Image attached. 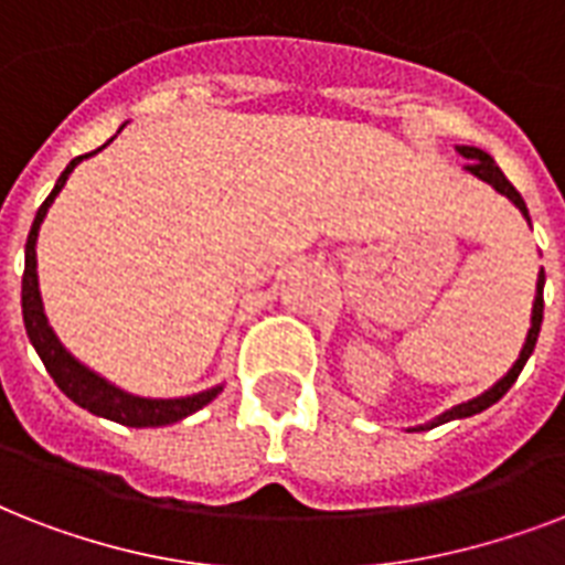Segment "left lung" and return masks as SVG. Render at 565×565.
I'll return each instance as SVG.
<instances>
[{"label":"left lung","mask_w":565,"mask_h":565,"mask_svg":"<svg viewBox=\"0 0 565 565\" xmlns=\"http://www.w3.org/2000/svg\"><path fill=\"white\" fill-rule=\"evenodd\" d=\"M457 152L463 154L466 158V172H472L475 179L487 181L495 193L508 195L510 202L516 204L519 211H522V216L527 220V225H531V216H527V204L525 199L519 195V190L510 184L508 179H504V172L495 167V161H492L490 154L483 152V149H478V146H457ZM543 287H545V273L540 269V278H536V296H534V310H531V328H527V337H525V345H522V352H519V361L513 363L508 370V375L499 377L495 384L490 386V390H483L481 395H475V398H469V402H460L455 404V407H448V411H443L439 416H434L430 422H425V425H413V428L407 430H428V428H437V425H446V422L451 419H466V416H475V413L487 411V407H492V404L499 402L501 395L508 393L510 386L516 384L519 372L525 370L527 358L534 354V345H536V337H540V326H543Z\"/></svg>","instance_id":"left-lung-1"}]
</instances>
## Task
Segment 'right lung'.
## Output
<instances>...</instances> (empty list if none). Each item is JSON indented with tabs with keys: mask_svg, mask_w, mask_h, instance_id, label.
Masks as SVG:
<instances>
[{
	"mask_svg": "<svg viewBox=\"0 0 565 565\" xmlns=\"http://www.w3.org/2000/svg\"><path fill=\"white\" fill-rule=\"evenodd\" d=\"M122 131V126H119ZM114 140V137H110ZM108 140V143H110ZM105 143V146H108ZM102 146V149H105ZM99 152V149H96ZM90 152V154H96ZM90 154H78L73 161L66 163V170L61 172V179L55 181V190L46 195V202L38 207V216L31 222L29 239H25V273H22V322H25V334H29L34 352L40 354V361L46 366V372L52 375L61 393L66 398H73L78 407L90 411L93 416H102V419L119 422V425H128V428H161V425H172V422H181L193 416L195 411H202L204 404H211L216 395L222 393V384L211 386V390H202V393L181 395V398H146V395H135L119 390L117 384H110L99 372L87 370L78 358L66 352L64 343L57 340V334L52 331L46 319V310H43V299H40V284H38V234L40 225L46 220L49 207L55 202V195L64 190L70 172Z\"/></svg>",
	"mask_w": 565,
	"mask_h": 565,
	"instance_id": "obj_1",
	"label": "right lung"
}]
</instances>
